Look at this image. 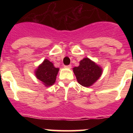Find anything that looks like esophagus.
I'll return each instance as SVG.
<instances>
[{"label":"esophagus","mask_w":133,"mask_h":133,"mask_svg":"<svg viewBox=\"0 0 133 133\" xmlns=\"http://www.w3.org/2000/svg\"><path fill=\"white\" fill-rule=\"evenodd\" d=\"M71 66H72L70 65V64H69V65L64 66V67H65V68H66V69H70V68H71Z\"/></svg>","instance_id":"obj_1"}]
</instances>
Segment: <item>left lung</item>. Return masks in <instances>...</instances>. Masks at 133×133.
<instances>
[{"instance_id": "obj_1", "label": "left lung", "mask_w": 133, "mask_h": 133, "mask_svg": "<svg viewBox=\"0 0 133 133\" xmlns=\"http://www.w3.org/2000/svg\"><path fill=\"white\" fill-rule=\"evenodd\" d=\"M77 81L83 87L92 85L101 76L102 69L88 58H83L77 67L73 68Z\"/></svg>"}]
</instances>
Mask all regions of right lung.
I'll return each mask as SVG.
<instances>
[{"mask_svg": "<svg viewBox=\"0 0 133 133\" xmlns=\"http://www.w3.org/2000/svg\"><path fill=\"white\" fill-rule=\"evenodd\" d=\"M58 68H55L53 64L45 59L35 71L36 78L42 81L46 87L51 86L55 83Z\"/></svg>", "mask_w": 133, "mask_h": 133, "instance_id": "obj_1", "label": "right lung"}]
</instances>
